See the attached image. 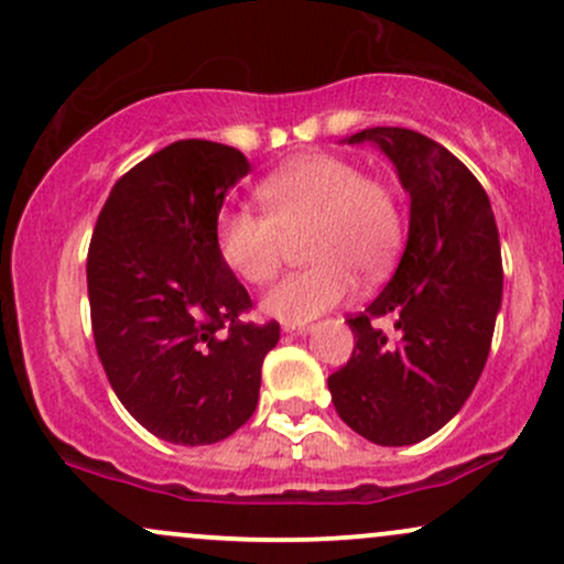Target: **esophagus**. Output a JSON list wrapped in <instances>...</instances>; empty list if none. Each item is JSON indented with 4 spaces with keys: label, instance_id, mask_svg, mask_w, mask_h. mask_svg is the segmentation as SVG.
<instances>
[{
    "label": "esophagus",
    "instance_id": "34e87169",
    "mask_svg": "<svg viewBox=\"0 0 564 564\" xmlns=\"http://www.w3.org/2000/svg\"><path fill=\"white\" fill-rule=\"evenodd\" d=\"M283 332L304 336V334L313 332V323H294V321H286V323H283Z\"/></svg>",
    "mask_w": 564,
    "mask_h": 564
}]
</instances>
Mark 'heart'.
<instances>
[{
  "label": "heart",
  "mask_w": 564,
  "mask_h": 564,
  "mask_svg": "<svg viewBox=\"0 0 564 564\" xmlns=\"http://www.w3.org/2000/svg\"><path fill=\"white\" fill-rule=\"evenodd\" d=\"M264 212L230 209L217 219V246L246 283H268L281 270L291 238H302L307 270L264 294V313L307 323L358 289V275L390 268L403 238V212L392 187L364 177L352 161L315 153L291 161L257 187Z\"/></svg>",
  "instance_id": "heart-1"
}]
</instances>
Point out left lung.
Listing matches in <instances>:
<instances>
[{
	"instance_id": "left-lung-1",
	"label": "left lung",
	"mask_w": 564,
	"mask_h": 564,
	"mask_svg": "<svg viewBox=\"0 0 564 564\" xmlns=\"http://www.w3.org/2000/svg\"><path fill=\"white\" fill-rule=\"evenodd\" d=\"M411 196L405 251L381 294L349 318L355 349L328 377L336 413L377 445H413L462 411L480 379L501 310V246L488 193L451 151L403 127H371ZM392 314L399 339L370 326Z\"/></svg>"
}]
</instances>
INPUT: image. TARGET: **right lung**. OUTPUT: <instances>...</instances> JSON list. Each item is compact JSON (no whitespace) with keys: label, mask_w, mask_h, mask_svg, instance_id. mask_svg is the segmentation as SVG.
Instances as JSON below:
<instances>
[{"label":"right lung","mask_w":564,"mask_h":564,"mask_svg":"<svg viewBox=\"0 0 564 564\" xmlns=\"http://www.w3.org/2000/svg\"><path fill=\"white\" fill-rule=\"evenodd\" d=\"M249 170L223 142L177 140L132 166L97 217V358L121 405L166 443H219L249 422L281 339L275 321H241L251 300L217 246L223 200Z\"/></svg>","instance_id":"1"}]
</instances>
